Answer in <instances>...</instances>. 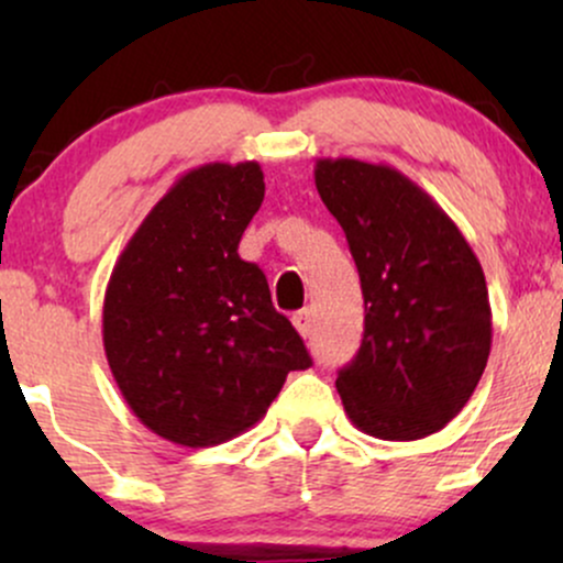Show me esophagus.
Returning a JSON list of instances; mask_svg holds the SVG:
<instances>
[{"label": "esophagus", "instance_id": "1", "mask_svg": "<svg viewBox=\"0 0 563 563\" xmlns=\"http://www.w3.org/2000/svg\"><path fill=\"white\" fill-rule=\"evenodd\" d=\"M294 325H296V331H299L303 339H307V335L312 333V312H309V309H301V312H296L294 314Z\"/></svg>", "mask_w": 563, "mask_h": 563}]
</instances>
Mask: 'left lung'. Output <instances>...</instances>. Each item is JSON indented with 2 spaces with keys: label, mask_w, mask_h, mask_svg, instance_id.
I'll return each instance as SVG.
<instances>
[{
  "label": "left lung",
  "mask_w": 563,
  "mask_h": 563,
  "mask_svg": "<svg viewBox=\"0 0 563 563\" xmlns=\"http://www.w3.org/2000/svg\"><path fill=\"white\" fill-rule=\"evenodd\" d=\"M314 185L346 232L365 299L363 344L335 378L349 421L389 442L437 434L487 367L482 264L442 206L394 166L320 158Z\"/></svg>",
  "instance_id": "1"
}]
</instances>
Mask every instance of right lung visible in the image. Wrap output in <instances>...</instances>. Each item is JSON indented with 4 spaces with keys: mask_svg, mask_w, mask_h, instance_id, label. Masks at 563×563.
I'll return each instance as SVG.
<instances>
[{
    "mask_svg": "<svg viewBox=\"0 0 563 563\" xmlns=\"http://www.w3.org/2000/svg\"><path fill=\"white\" fill-rule=\"evenodd\" d=\"M262 200L256 161L185 172L108 280L102 346L115 384L142 426L183 448L249 431L288 373L312 365L267 277L238 256Z\"/></svg>",
    "mask_w": 563,
    "mask_h": 563,
    "instance_id": "1",
    "label": "right lung"
}]
</instances>
